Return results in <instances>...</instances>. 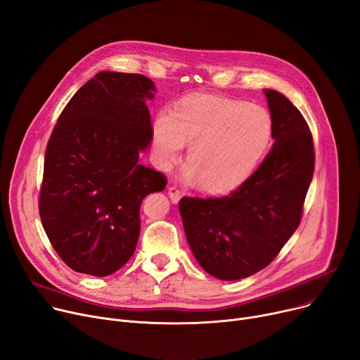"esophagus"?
<instances>
[{
  "label": "esophagus",
  "instance_id": "esophagus-1",
  "mask_svg": "<svg viewBox=\"0 0 360 360\" xmlns=\"http://www.w3.org/2000/svg\"><path fill=\"white\" fill-rule=\"evenodd\" d=\"M168 196H170V199H172V202H173V203H177V202L181 199L183 193L180 192V188H179V187L172 186V187H168Z\"/></svg>",
  "mask_w": 360,
  "mask_h": 360
}]
</instances>
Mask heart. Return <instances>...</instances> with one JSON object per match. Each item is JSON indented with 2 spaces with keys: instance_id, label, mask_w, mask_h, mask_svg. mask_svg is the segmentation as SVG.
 Wrapping results in <instances>:
<instances>
[{
  "instance_id": "heart-1",
  "label": "heart",
  "mask_w": 360,
  "mask_h": 360,
  "mask_svg": "<svg viewBox=\"0 0 360 360\" xmlns=\"http://www.w3.org/2000/svg\"><path fill=\"white\" fill-rule=\"evenodd\" d=\"M273 123L262 105L247 101L190 96L168 115H158L153 126L154 155L168 170L188 146L184 176L200 190L222 193L241 184L264 155Z\"/></svg>"
}]
</instances>
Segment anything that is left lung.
I'll return each mask as SVG.
<instances>
[{"mask_svg":"<svg viewBox=\"0 0 360 360\" xmlns=\"http://www.w3.org/2000/svg\"><path fill=\"white\" fill-rule=\"evenodd\" d=\"M273 148L257 170L222 198H181L186 238L214 278L238 281L269 266L300 226L314 174V142L301 112L264 90Z\"/></svg>","mask_w":360,"mask_h":360,"instance_id":"1","label":"left lung"}]
</instances>
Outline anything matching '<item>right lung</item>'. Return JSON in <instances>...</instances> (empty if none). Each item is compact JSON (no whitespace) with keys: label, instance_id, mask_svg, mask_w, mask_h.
Segmentation results:
<instances>
[{"label":"right lung","instance_id":"add662e5","mask_svg":"<svg viewBox=\"0 0 360 360\" xmlns=\"http://www.w3.org/2000/svg\"><path fill=\"white\" fill-rule=\"evenodd\" d=\"M154 82L141 74L103 71L72 96L49 138L39 215L68 267L108 276L128 262L141 231L142 200L167 186L141 165L153 139L145 100Z\"/></svg>","mask_w":360,"mask_h":360}]
</instances>
